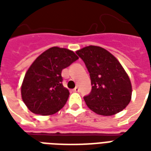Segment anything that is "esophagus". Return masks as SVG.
I'll use <instances>...</instances> for the list:
<instances>
[{"instance_id":"1","label":"esophagus","mask_w":151,"mask_h":151,"mask_svg":"<svg viewBox=\"0 0 151 151\" xmlns=\"http://www.w3.org/2000/svg\"><path fill=\"white\" fill-rule=\"evenodd\" d=\"M79 91H80V89H79V87H78V86L73 89V91H75V92H79Z\"/></svg>"}]
</instances>
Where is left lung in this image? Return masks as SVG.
<instances>
[{
    "mask_svg": "<svg viewBox=\"0 0 151 151\" xmlns=\"http://www.w3.org/2000/svg\"><path fill=\"white\" fill-rule=\"evenodd\" d=\"M76 53L85 63L91 81V91L83 97L87 107L102 116L125 108L131 99L132 86L116 58L104 48L92 45Z\"/></svg>",
    "mask_w": 151,
    "mask_h": 151,
    "instance_id": "8db88e82",
    "label": "left lung"
}]
</instances>
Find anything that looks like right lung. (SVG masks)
<instances>
[{
	"mask_svg": "<svg viewBox=\"0 0 151 151\" xmlns=\"http://www.w3.org/2000/svg\"><path fill=\"white\" fill-rule=\"evenodd\" d=\"M78 59L66 48L52 47L35 60L24 77L22 98L28 109L38 115H52L65 106L69 92L63 86L62 69Z\"/></svg>",
	"mask_w": 151,
	"mask_h": 151,
	"instance_id": "add662e5",
	"label": "right lung"
}]
</instances>
